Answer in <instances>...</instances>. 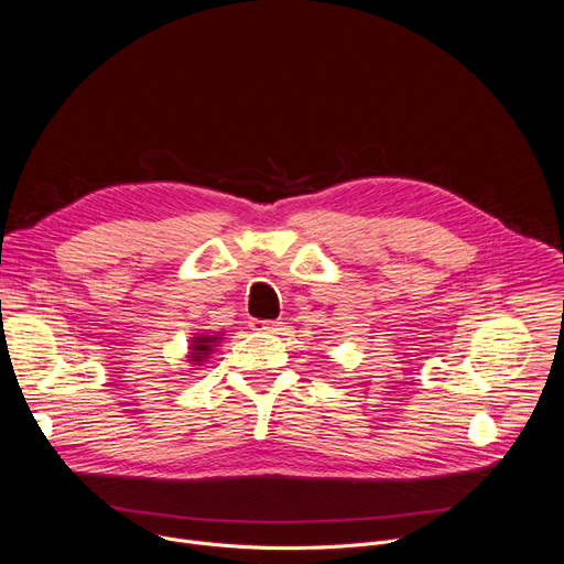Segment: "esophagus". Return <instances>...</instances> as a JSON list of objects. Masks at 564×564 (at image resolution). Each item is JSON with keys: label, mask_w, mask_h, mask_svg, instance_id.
<instances>
[{"label": "esophagus", "mask_w": 564, "mask_h": 564, "mask_svg": "<svg viewBox=\"0 0 564 564\" xmlns=\"http://www.w3.org/2000/svg\"><path fill=\"white\" fill-rule=\"evenodd\" d=\"M252 330L276 333V330H281V321H261V318H254V321H252Z\"/></svg>", "instance_id": "esophagus-1"}]
</instances>
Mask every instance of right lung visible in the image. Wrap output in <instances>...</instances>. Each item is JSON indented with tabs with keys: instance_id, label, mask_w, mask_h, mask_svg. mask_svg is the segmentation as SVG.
Returning a JSON list of instances; mask_svg holds the SVG:
<instances>
[{
	"instance_id": "add662e5",
	"label": "right lung",
	"mask_w": 564,
	"mask_h": 564,
	"mask_svg": "<svg viewBox=\"0 0 564 564\" xmlns=\"http://www.w3.org/2000/svg\"><path fill=\"white\" fill-rule=\"evenodd\" d=\"M218 339H220V337H212V335H207V337H194L192 352H189V361H194L196 366L203 364V361L209 357L214 344H218Z\"/></svg>"
}]
</instances>
